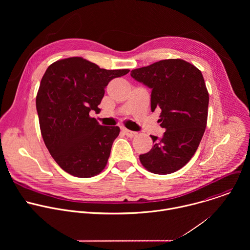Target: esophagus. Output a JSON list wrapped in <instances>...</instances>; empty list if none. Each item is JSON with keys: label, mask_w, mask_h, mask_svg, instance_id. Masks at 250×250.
<instances>
[{"label": "esophagus", "mask_w": 250, "mask_h": 250, "mask_svg": "<svg viewBox=\"0 0 250 250\" xmlns=\"http://www.w3.org/2000/svg\"><path fill=\"white\" fill-rule=\"evenodd\" d=\"M122 130H123L124 133H125L126 136H128V137H134V136L137 134V132L131 131V130H129V129H127V128H125V127H122Z\"/></svg>", "instance_id": "1"}]
</instances>
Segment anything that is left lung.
<instances>
[{
  "label": "left lung",
  "mask_w": 250,
  "mask_h": 250,
  "mask_svg": "<svg viewBox=\"0 0 250 250\" xmlns=\"http://www.w3.org/2000/svg\"><path fill=\"white\" fill-rule=\"evenodd\" d=\"M130 75L151 91V111L160 109L161 138L150 135L153 147L140 154L146 169L170 174L195 154L207 126L208 93L201 71L182 59H165L132 70Z\"/></svg>",
  "instance_id": "8db88e82"
}]
</instances>
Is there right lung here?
Segmentation results:
<instances>
[{
  "label": "right lung",
  "mask_w": 250,
  "mask_h": 250,
  "mask_svg": "<svg viewBox=\"0 0 250 250\" xmlns=\"http://www.w3.org/2000/svg\"><path fill=\"white\" fill-rule=\"evenodd\" d=\"M128 72L103 69L82 57L61 59L46 69L37 111L44 144L65 172L89 178L105 167L120 127L101 125L90 112L100 111L109 82Z\"/></svg>",
  "instance_id": "right-lung-1"
}]
</instances>
